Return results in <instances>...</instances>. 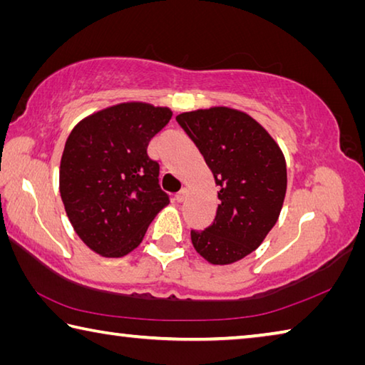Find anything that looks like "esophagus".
<instances>
[{
  "label": "esophagus",
  "instance_id": "esophagus-1",
  "mask_svg": "<svg viewBox=\"0 0 365 365\" xmlns=\"http://www.w3.org/2000/svg\"><path fill=\"white\" fill-rule=\"evenodd\" d=\"M185 197H187V190H180V191H178V193L175 195V201L177 202H182V201H185Z\"/></svg>",
  "mask_w": 365,
  "mask_h": 365
}]
</instances>
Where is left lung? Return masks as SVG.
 Segmentation results:
<instances>
[{
  "label": "left lung",
  "instance_id": "left-lung-1",
  "mask_svg": "<svg viewBox=\"0 0 365 365\" xmlns=\"http://www.w3.org/2000/svg\"><path fill=\"white\" fill-rule=\"evenodd\" d=\"M220 187L214 223L191 230L197 254L228 264L254 252L274 227L286 196L287 169L279 147L255 119L218 107L178 115Z\"/></svg>",
  "mask_w": 365,
  "mask_h": 365
}]
</instances>
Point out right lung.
Listing matches in <instances>:
<instances>
[{
    "mask_svg": "<svg viewBox=\"0 0 365 365\" xmlns=\"http://www.w3.org/2000/svg\"><path fill=\"white\" fill-rule=\"evenodd\" d=\"M170 116L169 108L121 103L83 119L68 135L61 196L73 228L97 254H129L168 205L160 164L147 148Z\"/></svg>",
    "mask_w": 365,
    "mask_h": 365,
    "instance_id": "add662e5",
    "label": "right lung"
}]
</instances>
